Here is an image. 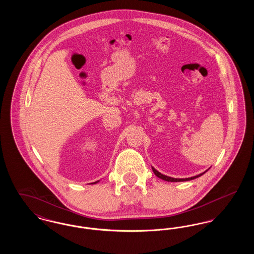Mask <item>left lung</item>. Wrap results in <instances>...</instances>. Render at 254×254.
<instances>
[{"label": "left lung", "mask_w": 254, "mask_h": 254, "mask_svg": "<svg viewBox=\"0 0 254 254\" xmlns=\"http://www.w3.org/2000/svg\"><path fill=\"white\" fill-rule=\"evenodd\" d=\"M152 170H153V172H154V174L159 177L160 179H162V180H165V181L168 182H184V181H190V180H193L195 178H198V177H200L201 175H203L204 173H205L206 171L205 172H203V173H201V174H199V175H196V176H193V177H190V178H185V179H176V178H172V177H169V176H166V175H163L162 173H160L159 171H157L156 169H154V168H152Z\"/></svg>", "instance_id": "obj_1"}]
</instances>
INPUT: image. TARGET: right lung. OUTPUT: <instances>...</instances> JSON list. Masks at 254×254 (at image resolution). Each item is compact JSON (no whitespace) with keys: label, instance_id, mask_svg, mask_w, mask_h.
Returning a JSON list of instances; mask_svg holds the SVG:
<instances>
[{"label":"right lung","instance_id":"1","mask_svg":"<svg viewBox=\"0 0 254 254\" xmlns=\"http://www.w3.org/2000/svg\"><path fill=\"white\" fill-rule=\"evenodd\" d=\"M95 183H97V182H95ZM95 183H94V184H95Z\"/></svg>","mask_w":254,"mask_h":254}]
</instances>
